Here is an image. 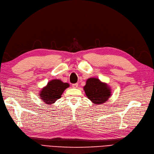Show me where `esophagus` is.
Masks as SVG:
<instances>
[{
  "label": "esophagus",
  "mask_w": 154,
  "mask_h": 154,
  "mask_svg": "<svg viewBox=\"0 0 154 154\" xmlns=\"http://www.w3.org/2000/svg\"><path fill=\"white\" fill-rule=\"evenodd\" d=\"M72 87L73 88H77V87H78V84H72Z\"/></svg>",
  "instance_id": "obj_1"
}]
</instances>
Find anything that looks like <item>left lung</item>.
Instances as JSON below:
<instances>
[{"label":"left lung","mask_w":154,"mask_h":154,"mask_svg":"<svg viewBox=\"0 0 154 154\" xmlns=\"http://www.w3.org/2000/svg\"><path fill=\"white\" fill-rule=\"evenodd\" d=\"M83 88L88 98L95 105L106 102L111 96V89L109 86L98 78L88 79Z\"/></svg>","instance_id":"8db88e82"}]
</instances>
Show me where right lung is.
Wrapping results in <instances>:
<instances>
[{
	"instance_id": "add662e5",
	"label": "right lung",
	"mask_w": 154,
	"mask_h": 154,
	"mask_svg": "<svg viewBox=\"0 0 154 154\" xmlns=\"http://www.w3.org/2000/svg\"><path fill=\"white\" fill-rule=\"evenodd\" d=\"M69 86L70 84L68 83L63 82L59 79H53L39 91V98L45 103L51 105L61 97L64 91Z\"/></svg>"
}]
</instances>
